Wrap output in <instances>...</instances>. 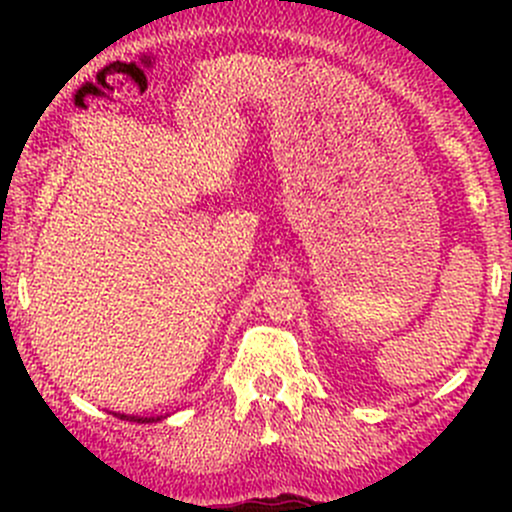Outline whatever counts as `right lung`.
I'll return each mask as SVG.
<instances>
[{
    "instance_id": "add662e5",
    "label": "right lung",
    "mask_w": 512,
    "mask_h": 512,
    "mask_svg": "<svg viewBox=\"0 0 512 512\" xmlns=\"http://www.w3.org/2000/svg\"><path fill=\"white\" fill-rule=\"evenodd\" d=\"M121 418H126V421H138V423H153V421H160V418H138V416H123V414H121Z\"/></svg>"
}]
</instances>
